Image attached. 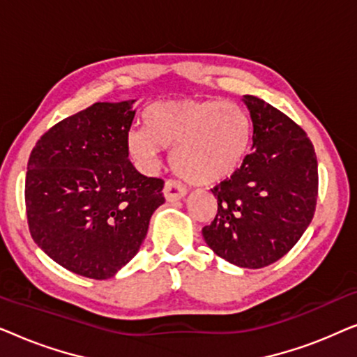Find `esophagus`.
<instances>
[{
  "label": "esophagus",
  "instance_id": "1",
  "mask_svg": "<svg viewBox=\"0 0 357 357\" xmlns=\"http://www.w3.org/2000/svg\"><path fill=\"white\" fill-rule=\"evenodd\" d=\"M164 197L167 202H178L187 197V188L177 180H167L164 187Z\"/></svg>",
  "mask_w": 357,
  "mask_h": 357
}]
</instances>
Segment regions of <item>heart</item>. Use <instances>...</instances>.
I'll return each instance as SVG.
<instances>
[{
	"instance_id": "b5f03b06",
	"label": "heart",
	"mask_w": 357,
	"mask_h": 357,
	"mask_svg": "<svg viewBox=\"0 0 357 357\" xmlns=\"http://www.w3.org/2000/svg\"><path fill=\"white\" fill-rule=\"evenodd\" d=\"M144 120L148 128H133L126 136L135 162L153 170L162 146H174L175 172L193 185H216L232 177L250 149V115L234 102L192 97L155 102Z\"/></svg>"
}]
</instances>
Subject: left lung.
<instances>
[{
    "label": "left lung",
    "instance_id": "obj_1",
    "mask_svg": "<svg viewBox=\"0 0 357 357\" xmlns=\"http://www.w3.org/2000/svg\"><path fill=\"white\" fill-rule=\"evenodd\" d=\"M253 125L252 151L211 192L218 214L203 227L218 257L248 270L286 255L314 218L319 170L305 131L275 107L243 96Z\"/></svg>",
    "mask_w": 357,
    "mask_h": 357
}]
</instances>
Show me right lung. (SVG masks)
Segmentation results:
<instances>
[{"label":"right lung","mask_w":357,"mask_h":357,"mask_svg":"<svg viewBox=\"0 0 357 357\" xmlns=\"http://www.w3.org/2000/svg\"><path fill=\"white\" fill-rule=\"evenodd\" d=\"M136 100L97 102L38 139L26 175L33 242L79 276L107 280L136 253L164 180L146 177L128 159L126 136Z\"/></svg>","instance_id":"1"}]
</instances>
